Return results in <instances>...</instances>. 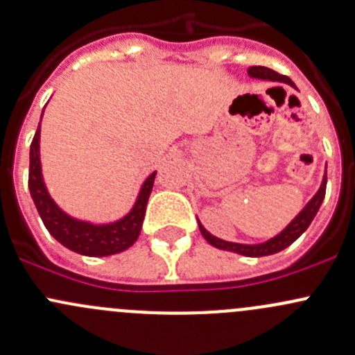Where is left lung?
Listing matches in <instances>:
<instances>
[{
    "mask_svg": "<svg viewBox=\"0 0 355 355\" xmlns=\"http://www.w3.org/2000/svg\"><path fill=\"white\" fill-rule=\"evenodd\" d=\"M247 73H249L250 78H259V80H271V82H284V84H288V85H292V87H295V84H293L288 77L277 73V71L271 70V68L249 67L247 68ZM324 194H327V171H324V177H323V182H321L320 189H318L316 194L313 196V199H311L309 202L304 206V209L300 211V213L297 214L292 221H290L287 227L280 232V234L275 235V237L270 239V241L261 242V244H239V242L221 241V239L211 235L209 232H207L206 228L200 225V221L198 220L199 230H200V234H202V237L206 239L211 245L216 247V249L230 250V252L242 254V256H247V257L271 256V254H277V252H280V250L287 249L290 244H293V242H295L297 239H299L300 235H302L304 232L309 228L311 221L314 220V216H316L318 211H320L321 202H323V199H324Z\"/></svg>",
    "mask_w": 355,
    "mask_h": 355,
    "instance_id": "8db88e82",
    "label": "left lung"
}]
</instances>
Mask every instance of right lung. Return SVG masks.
<instances>
[{
  "label": "right lung",
  "mask_w": 355,
  "mask_h": 355,
  "mask_svg": "<svg viewBox=\"0 0 355 355\" xmlns=\"http://www.w3.org/2000/svg\"><path fill=\"white\" fill-rule=\"evenodd\" d=\"M42 118V114H41ZM41 123L31 144V166H28V191L34 200L37 213L49 234L67 249L82 256L103 257L127 250L141 234L144 221L146 206L155 185L156 171H153L142 184L132 209L123 218L110 223H92L77 220L65 213L55 199L49 196L48 187L42 178L41 168Z\"/></svg>",
  "instance_id": "right-lung-1"
}]
</instances>
